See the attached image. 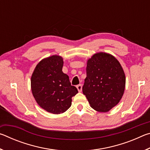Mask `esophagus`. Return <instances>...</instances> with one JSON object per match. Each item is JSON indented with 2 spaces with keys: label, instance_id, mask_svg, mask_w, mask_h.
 Listing matches in <instances>:
<instances>
[{
  "label": "esophagus",
  "instance_id": "esophagus-1",
  "mask_svg": "<svg viewBox=\"0 0 150 150\" xmlns=\"http://www.w3.org/2000/svg\"><path fill=\"white\" fill-rule=\"evenodd\" d=\"M77 90H78L79 92H81V91H82V85H78L77 86Z\"/></svg>",
  "mask_w": 150,
  "mask_h": 150
}]
</instances>
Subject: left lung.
I'll list each match as a JSON object with an SVG mask.
<instances>
[{
    "instance_id": "8db88e82",
    "label": "left lung",
    "mask_w": 150,
    "mask_h": 150,
    "mask_svg": "<svg viewBox=\"0 0 150 150\" xmlns=\"http://www.w3.org/2000/svg\"><path fill=\"white\" fill-rule=\"evenodd\" d=\"M83 87L91 108L106 112L120 102L126 85L125 73L115 57L105 52L94 54L87 62Z\"/></svg>"
}]
</instances>
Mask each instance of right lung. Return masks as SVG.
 <instances>
[{
  "label": "right lung",
  "instance_id": "obj_1",
  "mask_svg": "<svg viewBox=\"0 0 150 150\" xmlns=\"http://www.w3.org/2000/svg\"><path fill=\"white\" fill-rule=\"evenodd\" d=\"M63 60L57 55L44 58L38 63L31 77V89L35 101L48 112L63 113L71 106L78 93L71 85L69 76L62 71Z\"/></svg>",
  "mask_w": 150,
  "mask_h": 150
}]
</instances>
